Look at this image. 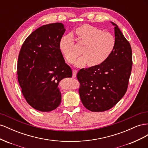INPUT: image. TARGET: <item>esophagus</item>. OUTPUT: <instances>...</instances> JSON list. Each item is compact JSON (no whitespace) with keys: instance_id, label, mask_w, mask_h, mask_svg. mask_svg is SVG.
Returning <instances> with one entry per match:
<instances>
[{"instance_id":"34e87169","label":"esophagus","mask_w":148,"mask_h":148,"mask_svg":"<svg viewBox=\"0 0 148 148\" xmlns=\"http://www.w3.org/2000/svg\"><path fill=\"white\" fill-rule=\"evenodd\" d=\"M77 71L76 70H73V77L75 78L77 76Z\"/></svg>"}]
</instances>
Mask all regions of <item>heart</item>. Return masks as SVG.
Segmentation results:
<instances>
[{
	"label": "heart",
	"instance_id": "b5f03b06",
	"mask_svg": "<svg viewBox=\"0 0 148 148\" xmlns=\"http://www.w3.org/2000/svg\"><path fill=\"white\" fill-rule=\"evenodd\" d=\"M77 41L83 45V56L75 61V65L82 67L88 64L91 66L99 65L108 59L114 52L116 39L114 36L95 26L83 25L75 31ZM75 42L71 34L64 36L60 41L59 47L66 60L72 62L77 56L75 50Z\"/></svg>",
	"mask_w": 148,
	"mask_h": 148
}]
</instances>
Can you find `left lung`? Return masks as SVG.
Here are the masks:
<instances>
[{"label": "left lung", "instance_id": "8db88e82", "mask_svg": "<svg viewBox=\"0 0 148 148\" xmlns=\"http://www.w3.org/2000/svg\"><path fill=\"white\" fill-rule=\"evenodd\" d=\"M114 26L116 46L110 56L99 65L82 69L77 73L83 106L91 112H104L113 107L126 92L132 68L129 42L118 26Z\"/></svg>", "mask_w": 148, "mask_h": 148}]
</instances>
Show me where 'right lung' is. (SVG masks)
Returning <instances> with one entry per match:
<instances>
[{"label": "right lung", "instance_id": "right-lung-1", "mask_svg": "<svg viewBox=\"0 0 148 148\" xmlns=\"http://www.w3.org/2000/svg\"><path fill=\"white\" fill-rule=\"evenodd\" d=\"M65 31L62 23L43 25L26 39L21 48L18 80L26 102L39 111L50 112L60 105L59 83L72 77L59 47Z\"/></svg>", "mask_w": 148, "mask_h": 148}]
</instances>
